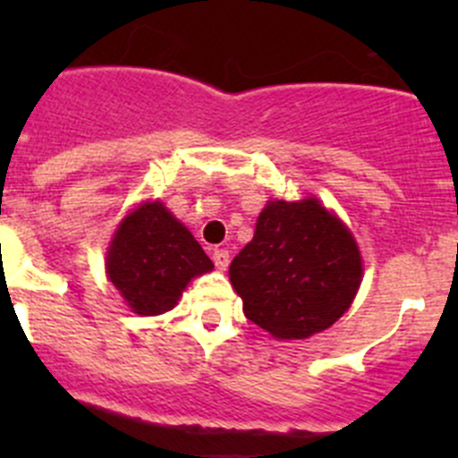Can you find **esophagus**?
<instances>
[{"label": "esophagus", "instance_id": "obj_1", "mask_svg": "<svg viewBox=\"0 0 458 458\" xmlns=\"http://www.w3.org/2000/svg\"><path fill=\"white\" fill-rule=\"evenodd\" d=\"M212 261H215L216 270H225L230 263V252L224 250V248H215V250H212Z\"/></svg>", "mask_w": 458, "mask_h": 458}]
</instances>
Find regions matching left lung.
I'll use <instances>...</instances> for the list:
<instances>
[{"mask_svg": "<svg viewBox=\"0 0 458 458\" xmlns=\"http://www.w3.org/2000/svg\"><path fill=\"white\" fill-rule=\"evenodd\" d=\"M361 275L352 234L315 197L267 203L252 242L230 263L246 317L276 339L330 327L352 303Z\"/></svg>", "mask_w": 458, "mask_h": 458, "instance_id": "obj_1", "label": "left lung"}]
</instances>
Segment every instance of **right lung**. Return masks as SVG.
<instances>
[{
  "label": "right lung",
  "mask_w": 458,
  "mask_h": 458,
  "mask_svg": "<svg viewBox=\"0 0 458 458\" xmlns=\"http://www.w3.org/2000/svg\"><path fill=\"white\" fill-rule=\"evenodd\" d=\"M106 267L128 306L152 317L173 310L188 281L212 270V261L164 203L150 201L122 221Z\"/></svg>",
  "instance_id": "add662e5"
}]
</instances>
